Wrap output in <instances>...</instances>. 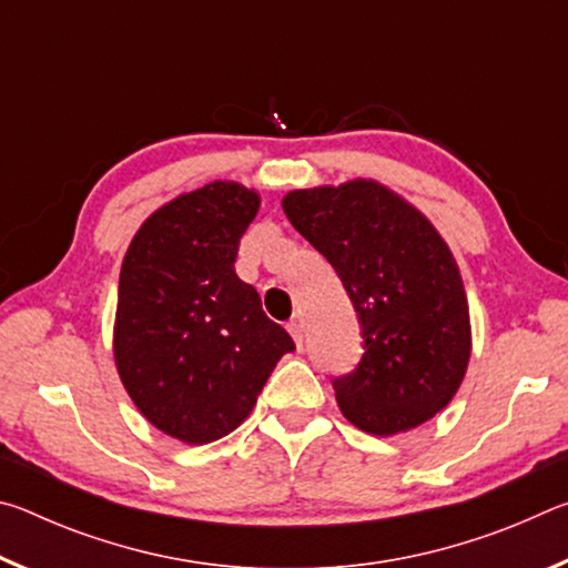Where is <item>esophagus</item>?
Returning <instances> with one entry per match:
<instances>
[{
  "mask_svg": "<svg viewBox=\"0 0 568 568\" xmlns=\"http://www.w3.org/2000/svg\"><path fill=\"white\" fill-rule=\"evenodd\" d=\"M287 331H291V335H293L297 345H303V333H305L303 315H295V318H293L291 323H287Z\"/></svg>",
  "mask_w": 568,
  "mask_h": 568,
  "instance_id": "34e87169",
  "label": "esophagus"
}]
</instances>
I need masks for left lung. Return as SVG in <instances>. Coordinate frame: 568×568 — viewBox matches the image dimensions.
Here are the masks:
<instances>
[{"mask_svg": "<svg viewBox=\"0 0 568 568\" xmlns=\"http://www.w3.org/2000/svg\"><path fill=\"white\" fill-rule=\"evenodd\" d=\"M283 210L341 275L365 353L333 383L341 413L396 436L444 410L470 361V315L454 253L436 225L378 180L291 190Z\"/></svg>", "mask_w": 568, "mask_h": 568, "instance_id": "1", "label": "left lung"}]
</instances>
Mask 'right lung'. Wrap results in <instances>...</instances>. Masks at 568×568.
I'll return each instance as SVG.
<instances>
[{
  "label": "right lung",
  "mask_w": 568,
  "mask_h": 568,
  "mask_svg": "<svg viewBox=\"0 0 568 568\" xmlns=\"http://www.w3.org/2000/svg\"><path fill=\"white\" fill-rule=\"evenodd\" d=\"M257 190L213 180L158 207L122 257L114 368L162 434L213 444L243 423L295 343L235 273Z\"/></svg>",
  "instance_id": "right-lung-1"
}]
</instances>
